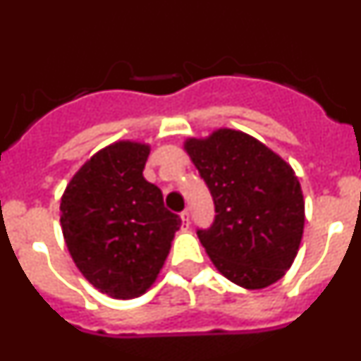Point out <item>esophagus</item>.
Listing matches in <instances>:
<instances>
[{
  "label": "esophagus",
  "instance_id": "34e87169",
  "mask_svg": "<svg viewBox=\"0 0 361 361\" xmlns=\"http://www.w3.org/2000/svg\"><path fill=\"white\" fill-rule=\"evenodd\" d=\"M180 219H183L184 229L190 228V212H183V213H180Z\"/></svg>",
  "mask_w": 361,
  "mask_h": 361
}]
</instances>
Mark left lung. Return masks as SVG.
<instances>
[{"label":"left lung","instance_id":"obj_1","mask_svg":"<svg viewBox=\"0 0 361 361\" xmlns=\"http://www.w3.org/2000/svg\"><path fill=\"white\" fill-rule=\"evenodd\" d=\"M184 152L215 200V222L197 235L216 271L251 291L279 282L295 262L305 222L304 193L291 164L231 128L190 137Z\"/></svg>","mask_w":361,"mask_h":361}]
</instances>
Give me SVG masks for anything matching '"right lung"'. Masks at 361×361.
Instances as JSON below:
<instances>
[{"label": "right lung", "instance_id": "obj_1", "mask_svg": "<svg viewBox=\"0 0 361 361\" xmlns=\"http://www.w3.org/2000/svg\"><path fill=\"white\" fill-rule=\"evenodd\" d=\"M148 155V142H111L75 171L61 197L70 257L110 298L132 300L152 288L183 224L142 177Z\"/></svg>", "mask_w": 361, "mask_h": 361}]
</instances>
